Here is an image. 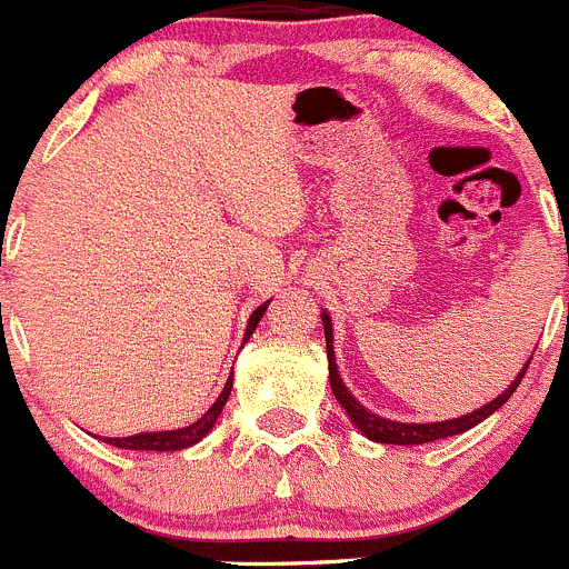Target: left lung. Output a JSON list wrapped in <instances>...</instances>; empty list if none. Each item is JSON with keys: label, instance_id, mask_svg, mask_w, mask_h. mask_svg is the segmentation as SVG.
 <instances>
[{"label": "left lung", "instance_id": "1", "mask_svg": "<svg viewBox=\"0 0 569 569\" xmlns=\"http://www.w3.org/2000/svg\"><path fill=\"white\" fill-rule=\"evenodd\" d=\"M321 321H323V335H327V357H329V382H332V393L335 399L340 402V408L349 413L351 425L357 427V430L362 432L366 438H371V441L377 443H402V447H408V443H427V441H438V438H450V436H458V432L469 430V427L480 425L483 419H489L491 413H495L497 408H502V405L508 402V397H511L513 391H517V386L522 382L525 371H528V362H525L522 369H519V375L513 377L511 386L506 388V391L500 393L497 399H491L489 405H483V408L472 410V413L467 416H458V419H447V421H427V425H416V421H393V419H382V416L371 413L369 408H362L360 402H357L355 397H351V391L346 388V382L340 380L338 375V362H335V349H332V318L327 316V312H321Z\"/></svg>", "mask_w": 569, "mask_h": 569}]
</instances>
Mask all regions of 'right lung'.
<instances>
[{
    "label": "right lung",
    "instance_id": "add662e5",
    "mask_svg": "<svg viewBox=\"0 0 569 569\" xmlns=\"http://www.w3.org/2000/svg\"><path fill=\"white\" fill-rule=\"evenodd\" d=\"M268 305L270 301H264L262 307H257V310L251 312V318H248V327H246V338L242 340L251 338L253 329H257L259 321H262ZM231 382H234V375H229V380H226L223 391H220V397L214 399L212 408L200 416L198 421H192V425L178 427V430H156V432H137V436H126V438H106V443L119 447V450H144V452L187 450V447L198 443L200 438H207V432H212L214 421H218V416L223 413V405L229 402V397H231Z\"/></svg>",
    "mask_w": 569,
    "mask_h": 569
}]
</instances>
